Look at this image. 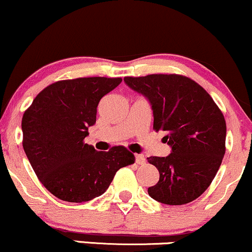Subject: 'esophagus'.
I'll return each instance as SVG.
<instances>
[{
    "mask_svg": "<svg viewBox=\"0 0 252 252\" xmlns=\"http://www.w3.org/2000/svg\"><path fill=\"white\" fill-rule=\"evenodd\" d=\"M135 157V162L139 165H144L145 162H146V159H145V157L143 155H134Z\"/></svg>",
    "mask_w": 252,
    "mask_h": 252,
    "instance_id": "1",
    "label": "esophagus"
}]
</instances>
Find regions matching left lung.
<instances>
[{
	"instance_id": "8db88e82",
	"label": "left lung",
	"mask_w": 252,
	"mask_h": 252,
	"mask_svg": "<svg viewBox=\"0 0 252 252\" xmlns=\"http://www.w3.org/2000/svg\"><path fill=\"white\" fill-rule=\"evenodd\" d=\"M125 84L149 100L153 129L165 132L167 157H150L159 182L150 197L167 205L197 199L214 180L225 155L226 124L212 97L193 80L177 74L126 76Z\"/></svg>"
}]
</instances>
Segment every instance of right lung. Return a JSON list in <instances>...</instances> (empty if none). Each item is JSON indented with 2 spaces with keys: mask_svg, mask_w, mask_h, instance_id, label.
I'll list each match as a JSON object with an SVG mask.
<instances>
[{
  "mask_svg": "<svg viewBox=\"0 0 252 252\" xmlns=\"http://www.w3.org/2000/svg\"><path fill=\"white\" fill-rule=\"evenodd\" d=\"M121 78H79L49 85L22 118L23 150L44 188L59 199L88 202L108 189L117 171L134 162L124 146L97 152L85 144L101 97Z\"/></svg>",
  "mask_w": 252,
  "mask_h": 252,
  "instance_id": "add662e5",
  "label": "right lung"
}]
</instances>
